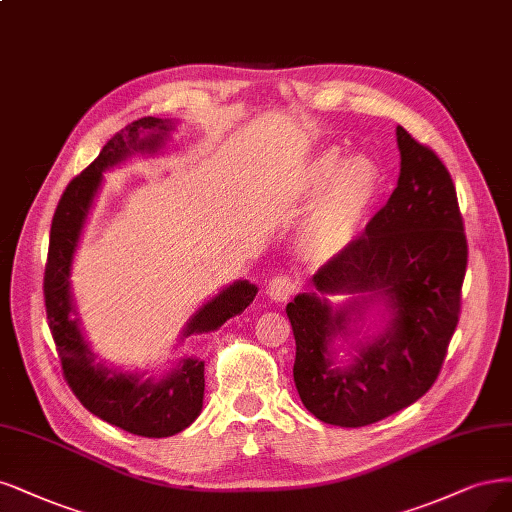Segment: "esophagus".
<instances>
[{"label":"esophagus","instance_id":"34e87169","mask_svg":"<svg viewBox=\"0 0 512 512\" xmlns=\"http://www.w3.org/2000/svg\"><path fill=\"white\" fill-rule=\"evenodd\" d=\"M294 292H296V281L288 275H277L269 281L267 294L273 298L275 303H286Z\"/></svg>","mask_w":512,"mask_h":512}]
</instances>
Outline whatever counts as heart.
Segmentation results:
<instances>
[{"label": "heart", "instance_id": "obj_1", "mask_svg": "<svg viewBox=\"0 0 512 512\" xmlns=\"http://www.w3.org/2000/svg\"><path fill=\"white\" fill-rule=\"evenodd\" d=\"M383 190V171L370 156L345 158L324 148L296 182L298 209H311L298 248L313 267L337 260L351 248Z\"/></svg>", "mask_w": 512, "mask_h": 512}]
</instances>
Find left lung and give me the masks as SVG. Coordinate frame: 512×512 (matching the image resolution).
<instances>
[{"label": "left lung", "instance_id": "1", "mask_svg": "<svg viewBox=\"0 0 512 512\" xmlns=\"http://www.w3.org/2000/svg\"><path fill=\"white\" fill-rule=\"evenodd\" d=\"M396 142L392 197L286 307L298 396L330 426L375 424L424 396L460 317L468 245L453 180L402 127ZM330 295L348 298L334 306Z\"/></svg>", "mask_w": 512, "mask_h": 512}]
</instances>
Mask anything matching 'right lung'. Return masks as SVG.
<instances>
[{"label":"right lung","instance_id":"add662e5","mask_svg":"<svg viewBox=\"0 0 512 512\" xmlns=\"http://www.w3.org/2000/svg\"><path fill=\"white\" fill-rule=\"evenodd\" d=\"M175 120L144 116L103 146L99 156L78 178L67 184L50 226L48 262L44 273V301L48 326L63 366V375L84 407L108 424L146 438H165L186 430L203 409L205 362L180 356L163 373L122 370L97 360L80 326L72 294V264L103 173L129 161L131 156H152L161 150ZM258 288L248 279H237L211 296L182 328L180 345L188 337L214 332L226 320L250 307Z\"/></svg>","mask_w":512,"mask_h":512}]
</instances>
